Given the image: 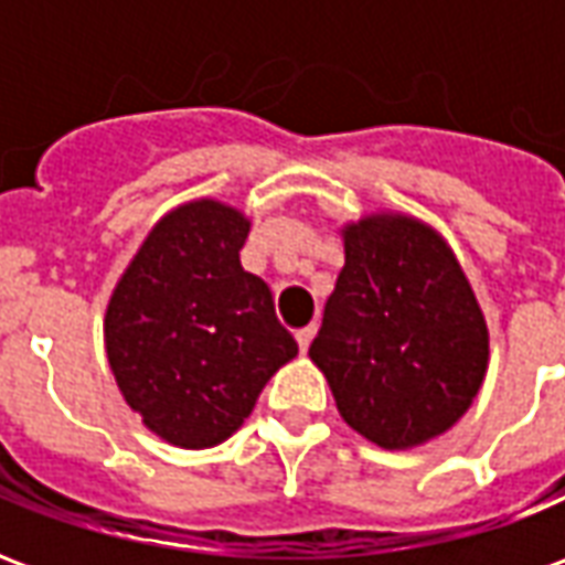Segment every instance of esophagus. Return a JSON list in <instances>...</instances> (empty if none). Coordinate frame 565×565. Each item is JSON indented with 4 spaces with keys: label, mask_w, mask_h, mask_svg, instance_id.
Instances as JSON below:
<instances>
[{
    "label": "esophagus",
    "mask_w": 565,
    "mask_h": 565,
    "mask_svg": "<svg viewBox=\"0 0 565 565\" xmlns=\"http://www.w3.org/2000/svg\"><path fill=\"white\" fill-rule=\"evenodd\" d=\"M315 332H318V327H315V323H311V327H302V330L296 332L299 351H308V344H311V339H315Z\"/></svg>",
    "instance_id": "esophagus-1"
}]
</instances>
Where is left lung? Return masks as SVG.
<instances>
[{
    "label": "left lung",
    "mask_w": 565,
    "mask_h": 565,
    "mask_svg": "<svg viewBox=\"0 0 565 565\" xmlns=\"http://www.w3.org/2000/svg\"><path fill=\"white\" fill-rule=\"evenodd\" d=\"M344 269L308 356L344 424L379 448L441 436L481 391L490 335L448 242L408 214L348 223Z\"/></svg>",
    "instance_id": "8db88e82"
}]
</instances>
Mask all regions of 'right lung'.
I'll return each mask as SVG.
<instances>
[{
  "label": "right lung",
  "instance_id": "1",
  "mask_svg": "<svg viewBox=\"0 0 565 565\" xmlns=\"http://www.w3.org/2000/svg\"><path fill=\"white\" fill-rule=\"evenodd\" d=\"M250 221L193 199L157 221L105 311V354L127 405L178 448H214L299 354L269 284L242 269Z\"/></svg>",
  "mask_w": 565,
  "mask_h": 565
}]
</instances>
